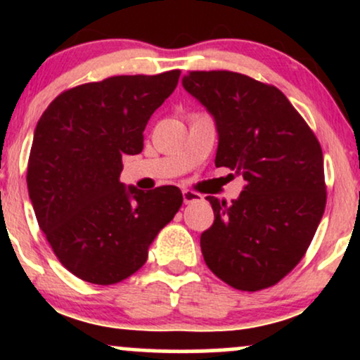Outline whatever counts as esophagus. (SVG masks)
<instances>
[{
	"mask_svg": "<svg viewBox=\"0 0 360 360\" xmlns=\"http://www.w3.org/2000/svg\"><path fill=\"white\" fill-rule=\"evenodd\" d=\"M201 194L200 193H194V191H191V189H183V200H184V203L188 205V203H193V201H198V200H201Z\"/></svg>",
	"mask_w": 360,
	"mask_h": 360,
	"instance_id": "34e87169",
	"label": "esophagus"
}]
</instances>
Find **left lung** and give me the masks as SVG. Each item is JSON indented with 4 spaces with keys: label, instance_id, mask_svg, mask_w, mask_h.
Returning a JSON list of instances; mask_svg holds the SVG:
<instances>
[{
    "label": "left lung",
    "instance_id": "obj_1",
    "mask_svg": "<svg viewBox=\"0 0 360 360\" xmlns=\"http://www.w3.org/2000/svg\"><path fill=\"white\" fill-rule=\"evenodd\" d=\"M183 88L214 120V166L245 179L232 203L208 196L214 221L201 252L235 289L274 286L307 252L325 212L323 154L309 127L278 88L230 71H193Z\"/></svg>",
    "mask_w": 360,
    "mask_h": 360
}]
</instances>
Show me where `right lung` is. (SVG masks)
<instances>
[{
    "label": "right lung",
    "mask_w": 360,
    "mask_h": 360,
    "mask_svg": "<svg viewBox=\"0 0 360 360\" xmlns=\"http://www.w3.org/2000/svg\"><path fill=\"white\" fill-rule=\"evenodd\" d=\"M179 74L76 86L37 123L28 194L53 254L82 281L106 286L139 271L155 235L183 205L176 186L146 193L120 181L122 157L142 152L147 122L176 89Z\"/></svg>",
    "instance_id": "obj_1"
}]
</instances>
